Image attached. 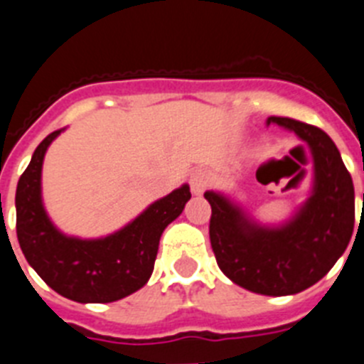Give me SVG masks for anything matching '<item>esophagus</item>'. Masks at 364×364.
Here are the masks:
<instances>
[{
    "instance_id": "esophagus-1",
    "label": "esophagus",
    "mask_w": 364,
    "mask_h": 364,
    "mask_svg": "<svg viewBox=\"0 0 364 364\" xmlns=\"http://www.w3.org/2000/svg\"><path fill=\"white\" fill-rule=\"evenodd\" d=\"M189 186H191V191L195 195H202L205 191V188L210 186V175L202 171V169L191 173V176H189Z\"/></svg>"
}]
</instances>
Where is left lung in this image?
Returning a JSON list of instances; mask_svg holds the SVG:
<instances>
[{
	"label": "left lung",
	"instance_id": "1",
	"mask_svg": "<svg viewBox=\"0 0 364 364\" xmlns=\"http://www.w3.org/2000/svg\"><path fill=\"white\" fill-rule=\"evenodd\" d=\"M269 124L294 131L314 154V191L297 215L281 228H262L218 193L204 197L211 205L210 240L218 268L253 294L282 297L321 281L345 253L355 198L339 149L323 129L284 117H269Z\"/></svg>",
	"mask_w": 364,
	"mask_h": 364
}]
</instances>
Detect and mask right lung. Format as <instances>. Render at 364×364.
<instances>
[{
    "label": "right lung",
    "instance_id": "add662e5",
    "mask_svg": "<svg viewBox=\"0 0 364 364\" xmlns=\"http://www.w3.org/2000/svg\"><path fill=\"white\" fill-rule=\"evenodd\" d=\"M62 129L36 147L16 189V233L28 264L56 294L76 302H112L140 290L154 268L159 242L191 198L189 186L151 204L140 217L105 239L65 237L41 204V164Z\"/></svg>",
    "mask_w": 364,
    "mask_h": 364
}]
</instances>
